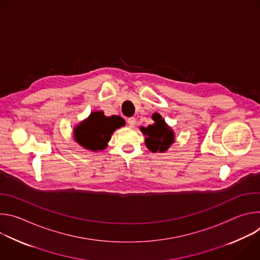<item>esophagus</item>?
I'll return each instance as SVG.
<instances>
[{
	"mask_svg": "<svg viewBox=\"0 0 260 260\" xmlns=\"http://www.w3.org/2000/svg\"><path fill=\"white\" fill-rule=\"evenodd\" d=\"M127 124H128V126L129 127H135V125H136V118H134V117H131V118H128L127 119Z\"/></svg>",
	"mask_w": 260,
	"mask_h": 260,
	"instance_id": "obj_1",
	"label": "esophagus"
}]
</instances>
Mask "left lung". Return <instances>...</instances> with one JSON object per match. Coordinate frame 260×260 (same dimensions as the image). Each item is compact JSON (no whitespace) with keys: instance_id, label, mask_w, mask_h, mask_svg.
Here are the masks:
<instances>
[{"instance_id":"8db88e82","label":"left lung","mask_w":260,"mask_h":260,"mask_svg":"<svg viewBox=\"0 0 260 260\" xmlns=\"http://www.w3.org/2000/svg\"><path fill=\"white\" fill-rule=\"evenodd\" d=\"M152 119L154 120L153 124L148 125L147 127H140L141 132L146 136V147L154 153L166 152L175 141V134L158 113H154Z\"/></svg>"}]
</instances>
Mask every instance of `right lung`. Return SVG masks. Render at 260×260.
Masks as SVG:
<instances>
[{
    "mask_svg": "<svg viewBox=\"0 0 260 260\" xmlns=\"http://www.w3.org/2000/svg\"><path fill=\"white\" fill-rule=\"evenodd\" d=\"M125 121L120 116H105L102 111L90 113L74 131V137L85 149L104 150L115 129L123 126Z\"/></svg>",
    "mask_w": 260,
    "mask_h": 260,
    "instance_id": "obj_1",
    "label": "right lung"
}]
</instances>
